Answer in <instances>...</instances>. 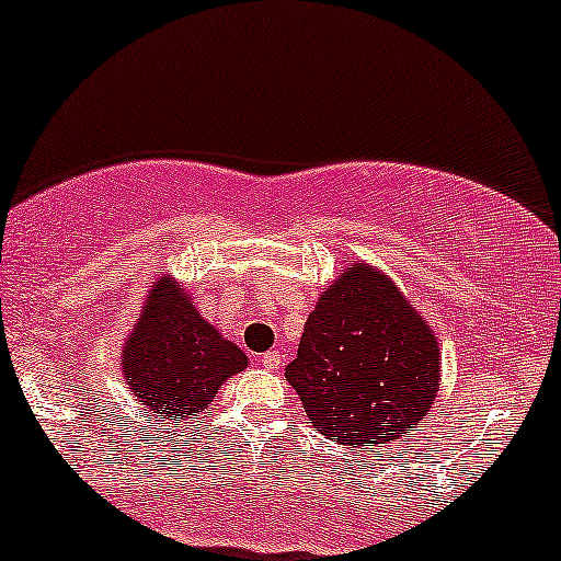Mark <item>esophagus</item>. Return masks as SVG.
<instances>
[{
  "instance_id": "obj_1",
  "label": "esophagus",
  "mask_w": 561,
  "mask_h": 561,
  "mask_svg": "<svg viewBox=\"0 0 561 561\" xmlns=\"http://www.w3.org/2000/svg\"><path fill=\"white\" fill-rule=\"evenodd\" d=\"M263 367L271 373H279L282 367H285V354L282 351H268V354H263Z\"/></svg>"
}]
</instances>
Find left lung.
<instances>
[{
	"label": "left lung",
	"instance_id": "1",
	"mask_svg": "<svg viewBox=\"0 0 561 561\" xmlns=\"http://www.w3.org/2000/svg\"><path fill=\"white\" fill-rule=\"evenodd\" d=\"M285 378L319 434L373 450L434 404L439 346L404 295L362 263L319 298Z\"/></svg>",
	"mask_w": 561,
	"mask_h": 561
}]
</instances>
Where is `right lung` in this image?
Here are the masks:
<instances>
[{
	"mask_svg": "<svg viewBox=\"0 0 561 561\" xmlns=\"http://www.w3.org/2000/svg\"><path fill=\"white\" fill-rule=\"evenodd\" d=\"M244 367L248 356L210 328L170 279L153 285L122 354V373L140 404L170 421L207 410L224 380Z\"/></svg>",
	"mask_w": 561,
	"mask_h": 561,
	"instance_id": "1",
	"label": "right lung"
}]
</instances>
